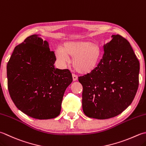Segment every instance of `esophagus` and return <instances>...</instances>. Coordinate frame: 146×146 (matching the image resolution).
Here are the masks:
<instances>
[{
    "label": "esophagus",
    "mask_w": 146,
    "mask_h": 146,
    "mask_svg": "<svg viewBox=\"0 0 146 146\" xmlns=\"http://www.w3.org/2000/svg\"><path fill=\"white\" fill-rule=\"evenodd\" d=\"M73 81H76L77 80V79H78V76H77L76 75H75V74H73Z\"/></svg>",
    "instance_id": "1"
}]
</instances>
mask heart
Returning <instances> with one entry per match:
<instances>
[{
    "mask_svg": "<svg viewBox=\"0 0 146 146\" xmlns=\"http://www.w3.org/2000/svg\"><path fill=\"white\" fill-rule=\"evenodd\" d=\"M57 59L61 62L73 58L72 65L76 72L88 74L98 67L102 57V50L98 44L90 41L68 40L64 42L61 48L55 50Z\"/></svg>",
    "mask_w": 146,
    "mask_h": 146,
    "instance_id": "b5f03b06",
    "label": "heart"
}]
</instances>
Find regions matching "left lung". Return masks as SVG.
<instances>
[{"label":"left lung","mask_w":146,"mask_h":146,"mask_svg":"<svg viewBox=\"0 0 146 146\" xmlns=\"http://www.w3.org/2000/svg\"><path fill=\"white\" fill-rule=\"evenodd\" d=\"M104 45L102 59L90 73L80 76L82 108L89 118L104 119L129 106L139 87L140 64L127 40L119 35Z\"/></svg>","instance_id":"left-lung-1"}]
</instances>
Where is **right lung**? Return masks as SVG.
Returning a JSON list of instances; mask_svg holds the SVG:
<instances>
[{
	"label": "right lung",
	"mask_w": 146,
	"mask_h": 146,
	"mask_svg": "<svg viewBox=\"0 0 146 146\" xmlns=\"http://www.w3.org/2000/svg\"><path fill=\"white\" fill-rule=\"evenodd\" d=\"M56 60L48 42L32 35L14 48L7 62L11 99L31 118H54L61 112L64 92L73 78L70 70L54 68Z\"/></svg>",
	"instance_id": "obj_1"
}]
</instances>
